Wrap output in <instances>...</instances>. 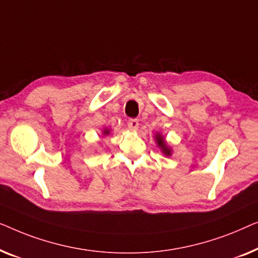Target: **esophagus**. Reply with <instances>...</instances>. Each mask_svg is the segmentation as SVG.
<instances>
[{"instance_id":"esophagus-1","label":"esophagus","mask_w":258,"mask_h":258,"mask_svg":"<svg viewBox=\"0 0 258 258\" xmlns=\"http://www.w3.org/2000/svg\"><path fill=\"white\" fill-rule=\"evenodd\" d=\"M127 126H128L130 130L137 131L138 128H139V121H138L137 119H128Z\"/></svg>"}]
</instances>
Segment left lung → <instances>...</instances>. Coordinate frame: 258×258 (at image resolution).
<instances>
[{"instance_id": "left-lung-1", "label": "left lung", "mask_w": 258, "mask_h": 258, "mask_svg": "<svg viewBox=\"0 0 258 258\" xmlns=\"http://www.w3.org/2000/svg\"><path fill=\"white\" fill-rule=\"evenodd\" d=\"M155 140H157L158 146L161 148L162 153L166 154V155H168V157H169V155L172 154V150H170V148L167 146V144H166V141L164 139V137H162L160 133H158L157 136H155Z\"/></svg>"}]
</instances>
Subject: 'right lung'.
<instances>
[{
  "mask_svg": "<svg viewBox=\"0 0 258 258\" xmlns=\"http://www.w3.org/2000/svg\"><path fill=\"white\" fill-rule=\"evenodd\" d=\"M103 134L104 136H107V134H110V130H104V132H103Z\"/></svg>",
  "mask_w": 258,
  "mask_h": 258,
  "instance_id": "obj_1",
  "label": "right lung"
}]
</instances>
